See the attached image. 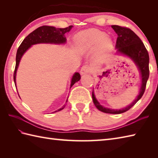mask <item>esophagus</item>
<instances>
[{
    "instance_id": "34e87169",
    "label": "esophagus",
    "mask_w": 158,
    "mask_h": 158,
    "mask_svg": "<svg viewBox=\"0 0 158 158\" xmlns=\"http://www.w3.org/2000/svg\"><path fill=\"white\" fill-rule=\"evenodd\" d=\"M90 71H91V68L88 65H85L81 67L80 73H81V75H85V74L89 73Z\"/></svg>"
}]
</instances>
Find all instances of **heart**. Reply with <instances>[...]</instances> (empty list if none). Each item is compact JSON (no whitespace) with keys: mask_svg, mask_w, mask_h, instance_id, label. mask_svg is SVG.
Here are the masks:
<instances>
[{"mask_svg":"<svg viewBox=\"0 0 158 158\" xmlns=\"http://www.w3.org/2000/svg\"><path fill=\"white\" fill-rule=\"evenodd\" d=\"M75 41L79 48L84 51L94 48L96 45L102 52L109 51L113 47L112 39L98 29H89L79 32Z\"/></svg>","mask_w":158,"mask_h":158,"instance_id":"1","label":"heart"}]
</instances>
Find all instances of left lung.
I'll list each match as a JSON object with an SVG mask.
<instances>
[{"label":"left lung","instance_id":"1","mask_svg":"<svg viewBox=\"0 0 158 158\" xmlns=\"http://www.w3.org/2000/svg\"><path fill=\"white\" fill-rule=\"evenodd\" d=\"M111 27L118 35L115 46L117 53H122V54L130 57V58L134 60V62L139 67L140 73H141V88L140 89L139 95L137 96L135 101L129 106L122 109L114 110L105 108V107L101 106L96 99L94 94V90L92 92V99L94 105L100 111L106 113L119 114L126 112L132 108L141 98L144 92H145L147 81L149 76V56L148 52H147L143 43L132 30L127 27L117 25H113Z\"/></svg>","mask_w":158,"mask_h":158}]
</instances>
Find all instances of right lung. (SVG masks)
Returning a JSON list of instances; mask_svg holds the SVG:
<instances>
[{
  "label": "right lung",
  "mask_w": 158,
  "mask_h": 158,
  "mask_svg": "<svg viewBox=\"0 0 158 158\" xmlns=\"http://www.w3.org/2000/svg\"><path fill=\"white\" fill-rule=\"evenodd\" d=\"M73 26H69V27L64 28H55L53 26H43L36 28L34 31L26 36L23 39V41L19 45V48L18 49L16 53V64L15 68L14 70V74H13V79H14V83L15 84V77L16 72L18 70L19 63L20 62L22 57L23 53H24L32 45L37 44V43H56V44H60V43H64L66 42V37L64 36V34L67 32H69L70 30L72 28ZM81 79V76L79 73H75V75H73L71 84H70V88L75 84L76 82L79 81ZM65 107V105H64L62 108L59 109L58 110H56L54 112L60 111L62 110ZM53 112V113H54Z\"/></svg>",
  "instance_id": "right-lung-1"
}]
</instances>
